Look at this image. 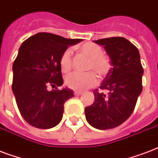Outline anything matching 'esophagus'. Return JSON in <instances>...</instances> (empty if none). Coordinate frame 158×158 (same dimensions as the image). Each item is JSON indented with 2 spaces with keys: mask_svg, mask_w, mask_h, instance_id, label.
<instances>
[{
  "mask_svg": "<svg viewBox=\"0 0 158 158\" xmlns=\"http://www.w3.org/2000/svg\"><path fill=\"white\" fill-rule=\"evenodd\" d=\"M74 94L75 96H80L81 94H83V92H80V91H74Z\"/></svg>",
  "mask_w": 158,
  "mask_h": 158,
  "instance_id": "obj_1",
  "label": "esophagus"
}]
</instances>
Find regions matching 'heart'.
I'll use <instances>...</instances> for the list:
<instances>
[{
    "label": "heart",
    "instance_id": "obj_1",
    "mask_svg": "<svg viewBox=\"0 0 158 158\" xmlns=\"http://www.w3.org/2000/svg\"><path fill=\"white\" fill-rule=\"evenodd\" d=\"M80 52L90 58L89 69H94L102 76L107 74L110 68V60L104 55L103 49L100 46L93 43H86L79 48ZM60 66L63 73H68L71 70L72 49L68 48L64 51L60 59ZM98 83V77L95 72L87 73L74 72L65 77V84L74 90H85L96 85Z\"/></svg>",
    "mask_w": 158,
    "mask_h": 158
}]
</instances>
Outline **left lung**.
Returning <instances> with one entry per match:
<instances>
[{
    "mask_svg": "<svg viewBox=\"0 0 158 158\" xmlns=\"http://www.w3.org/2000/svg\"><path fill=\"white\" fill-rule=\"evenodd\" d=\"M103 46L110 58L111 68L101 86L96 89L94 102L85 107L87 121L98 130H110L124 123L135 110L143 89V74L138 48L121 37L94 41Z\"/></svg>",
    "mask_w": 158,
    "mask_h": 158,
    "instance_id": "obj_1",
    "label": "left lung"
}]
</instances>
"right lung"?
Segmentation results:
<instances>
[{
    "label": "right lung",
    "instance_id": "add662e5",
    "mask_svg": "<svg viewBox=\"0 0 158 158\" xmlns=\"http://www.w3.org/2000/svg\"><path fill=\"white\" fill-rule=\"evenodd\" d=\"M81 41L38 33L21 44L13 64L12 91L21 115L33 127L46 130L60 122L64 102L74 92L66 88L49 91L48 87L61 86L60 56Z\"/></svg>",
    "mask_w": 158,
    "mask_h": 158
}]
</instances>
